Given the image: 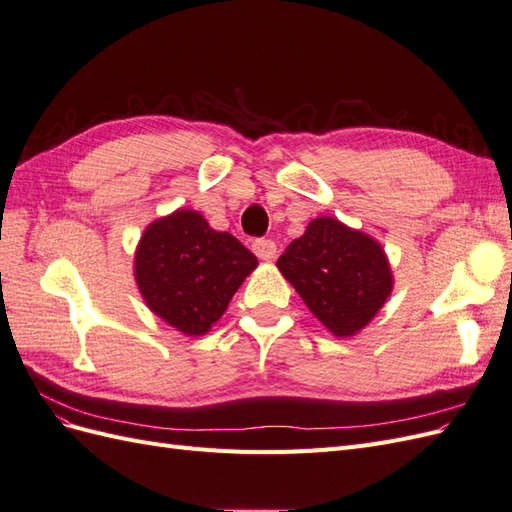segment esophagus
Here are the masks:
<instances>
[{
  "label": "esophagus",
  "mask_w": 512,
  "mask_h": 512,
  "mask_svg": "<svg viewBox=\"0 0 512 512\" xmlns=\"http://www.w3.org/2000/svg\"><path fill=\"white\" fill-rule=\"evenodd\" d=\"M252 250H254V254L260 260H265V262H271L277 256V245L271 239H258V241H254Z\"/></svg>",
  "instance_id": "obj_1"
}]
</instances>
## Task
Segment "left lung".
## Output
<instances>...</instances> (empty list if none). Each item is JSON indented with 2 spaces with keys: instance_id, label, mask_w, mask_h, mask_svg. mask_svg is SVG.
<instances>
[{
  "instance_id": "8db88e82",
  "label": "left lung",
  "mask_w": 512,
  "mask_h": 512,
  "mask_svg": "<svg viewBox=\"0 0 512 512\" xmlns=\"http://www.w3.org/2000/svg\"><path fill=\"white\" fill-rule=\"evenodd\" d=\"M277 269L335 337L361 333L395 284L380 241L329 215L307 224L277 260Z\"/></svg>"
}]
</instances>
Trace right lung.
Wrapping results in <instances>:
<instances>
[{"instance_id":"obj_1","label":"right lung","mask_w":512,"mask_h":512,"mask_svg":"<svg viewBox=\"0 0 512 512\" xmlns=\"http://www.w3.org/2000/svg\"><path fill=\"white\" fill-rule=\"evenodd\" d=\"M256 256L213 230L194 209L153 220L136 245L134 280L145 305L185 337H200L222 318Z\"/></svg>"}]
</instances>
